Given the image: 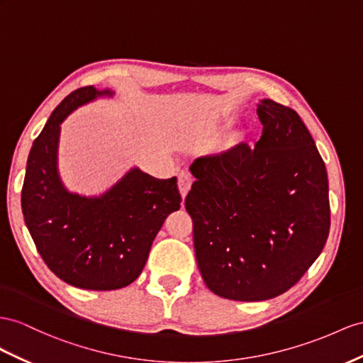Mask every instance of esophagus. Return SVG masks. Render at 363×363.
<instances>
[{
    "instance_id": "1",
    "label": "esophagus",
    "mask_w": 363,
    "mask_h": 363,
    "mask_svg": "<svg viewBox=\"0 0 363 363\" xmlns=\"http://www.w3.org/2000/svg\"><path fill=\"white\" fill-rule=\"evenodd\" d=\"M191 184H193V179L189 173H181L179 178H178V189H179V193H181V198L182 201L185 199V196H187L190 189H191Z\"/></svg>"
}]
</instances>
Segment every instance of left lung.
Here are the masks:
<instances>
[{
    "label": "left lung",
    "mask_w": 363,
    "mask_h": 363,
    "mask_svg": "<svg viewBox=\"0 0 363 363\" xmlns=\"http://www.w3.org/2000/svg\"><path fill=\"white\" fill-rule=\"evenodd\" d=\"M264 132L201 156L185 198L203 282L225 299L257 302L285 293L320 255L330 231L327 169L290 107L261 99Z\"/></svg>",
    "instance_id": "8db88e82"
}]
</instances>
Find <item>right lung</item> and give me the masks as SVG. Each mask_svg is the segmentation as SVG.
<instances>
[{
	"instance_id": "add662e5",
	"label": "right lung",
	"mask_w": 363,
	"mask_h": 363,
	"mask_svg": "<svg viewBox=\"0 0 363 363\" xmlns=\"http://www.w3.org/2000/svg\"><path fill=\"white\" fill-rule=\"evenodd\" d=\"M113 90L72 91L35 139L26 167L21 208L43 261L64 282L84 290H118L141 274L165 218L181 208L176 178L130 169L99 196L72 193L58 172L61 123L73 110Z\"/></svg>"
}]
</instances>
